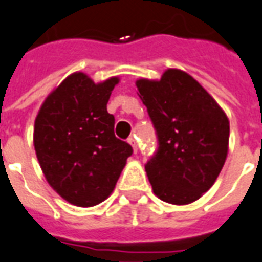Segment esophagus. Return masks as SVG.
Wrapping results in <instances>:
<instances>
[{"label":"esophagus","mask_w":262,"mask_h":262,"mask_svg":"<svg viewBox=\"0 0 262 262\" xmlns=\"http://www.w3.org/2000/svg\"><path fill=\"white\" fill-rule=\"evenodd\" d=\"M127 142H128L129 145H131V146H133L134 153H137V150H138V147H137V143H135V137H129Z\"/></svg>","instance_id":"34e87169"}]
</instances>
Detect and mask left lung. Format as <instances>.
Returning <instances> with one entry per match:
<instances>
[{"instance_id":"8db88e82","label":"left lung","mask_w":262,"mask_h":262,"mask_svg":"<svg viewBox=\"0 0 262 262\" xmlns=\"http://www.w3.org/2000/svg\"><path fill=\"white\" fill-rule=\"evenodd\" d=\"M139 98L147 107L159 150L145 166L153 193L184 206L214 185L229 147V120L192 76L167 69L160 80L139 78Z\"/></svg>"}]
</instances>
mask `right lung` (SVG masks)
<instances>
[{"label":"right lung","instance_id":"add662e5","mask_svg":"<svg viewBox=\"0 0 262 262\" xmlns=\"http://www.w3.org/2000/svg\"><path fill=\"white\" fill-rule=\"evenodd\" d=\"M119 77L94 82L85 73L64 78L42 102L34 121L35 155L51 188L70 204L92 207L115 189L133 147L115 135L107 113Z\"/></svg>","mask_w":262,"mask_h":262}]
</instances>
